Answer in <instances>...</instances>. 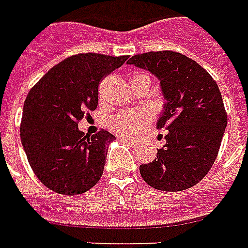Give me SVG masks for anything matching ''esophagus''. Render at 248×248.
Listing matches in <instances>:
<instances>
[{
	"mask_svg": "<svg viewBox=\"0 0 248 248\" xmlns=\"http://www.w3.org/2000/svg\"><path fill=\"white\" fill-rule=\"evenodd\" d=\"M118 140H121L122 143H126V144H134L135 143V140L134 139H130V138H126V136H118Z\"/></svg>",
	"mask_w": 248,
	"mask_h": 248,
	"instance_id": "esophagus-1",
	"label": "esophagus"
}]
</instances>
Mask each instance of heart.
<instances>
[{"instance_id": "heart-1", "label": "heart", "mask_w": 248, "mask_h": 248, "mask_svg": "<svg viewBox=\"0 0 248 248\" xmlns=\"http://www.w3.org/2000/svg\"><path fill=\"white\" fill-rule=\"evenodd\" d=\"M131 85L138 82L151 83V77L147 73H134L130 77ZM149 120V114L143 110H126L120 114H117L110 120V127L113 131L120 132L124 135H134L135 132L139 131V128Z\"/></svg>"}]
</instances>
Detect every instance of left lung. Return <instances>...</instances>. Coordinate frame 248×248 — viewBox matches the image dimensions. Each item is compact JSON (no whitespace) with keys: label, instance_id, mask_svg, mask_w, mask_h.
Listing matches in <instances>:
<instances>
[{"label":"left lung","instance_id":"obj_1","mask_svg":"<svg viewBox=\"0 0 248 248\" xmlns=\"http://www.w3.org/2000/svg\"><path fill=\"white\" fill-rule=\"evenodd\" d=\"M127 64L159 79L165 104L157 128H166V144L157 158L140 165L144 181L165 192H180L200 183L219 153L228 117L219 86L210 73L175 51L134 55Z\"/></svg>","mask_w":248,"mask_h":248}]
</instances>
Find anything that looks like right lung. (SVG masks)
Listing matches in <instances>:
<instances>
[{
  "instance_id": "obj_1",
  "label": "right lung",
  "mask_w": 248,
  "mask_h": 248,
  "mask_svg": "<svg viewBox=\"0 0 248 248\" xmlns=\"http://www.w3.org/2000/svg\"><path fill=\"white\" fill-rule=\"evenodd\" d=\"M128 55L78 54L52 67L25 99L20 139L38 180L64 196L82 194L100 180L107 145L116 139L101 130L85 135L78 122L97 107L99 83Z\"/></svg>"
}]
</instances>
